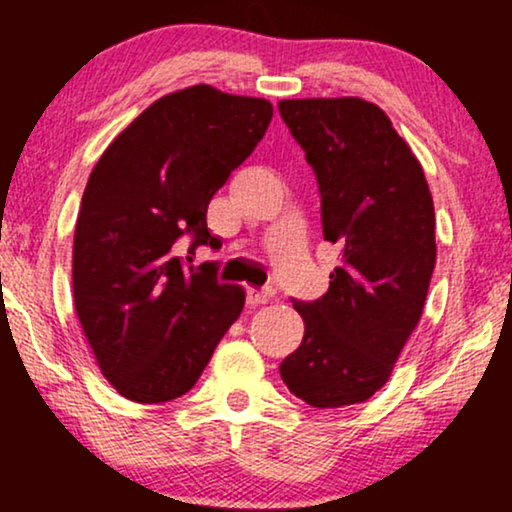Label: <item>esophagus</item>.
Here are the masks:
<instances>
[{
    "label": "esophagus",
    "mask_w": 512,
    "mask_h": 512,
    "mask_svg": "<svg viewBox=\"0 0 512 512\" xmlns=\"http://www.w3.org/2000/svg\"><path fill=\"white\" fill-rule=\"evenodd\" d=\"M269 301H272V293H269V291L248 289V305H250V308H257V305H264Z\"/></svg>",
    "instance_id": "obj_1"
}]
</instances>
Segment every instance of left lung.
<instances>
[{
    "instance_id": "left-lung-1",
    "label": "left lung",
    "mask_w": 512,
    "mask_h": 512,
    "mask_svg": "<svg viewBox=\"0 0 512 512\" xmlns=\"http://www.w3.org/2000/svg\"><path fill=\"white\" fill-rule=\"evenodd\" d=\"M279 113L315 170L325 240L342 248L325 296L293 303L305 334L279 373L310 407H349L387 383L424 313L433 197L419 158L375 103L296 98Z\"/></svg>"
}]
</instances>
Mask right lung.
Returning <instances> with one entry per match:
<instances>
[{
    "label": "right lung",
    "instance_id": "1",
    "mask_svg": "<svg viewBox=\"0 0 512 512\" xmlns=\"http://www.w3.org/2000/svg\"><path fill=\"white\" fill-rule=\"evenodd\" d=\"M264 98L199 84L151 103L98 158L74 228V308L98 368L122 397L161 404L190 392L240 317L245 291L219 284L207 207L272 122ZM187 262H192L187 257Z\"/></svg>",
    "mask_w": 512,
    "mask_h": 512
}]
</instances>
